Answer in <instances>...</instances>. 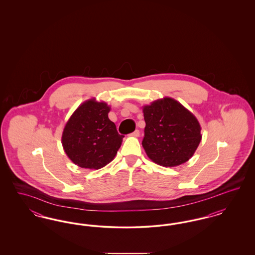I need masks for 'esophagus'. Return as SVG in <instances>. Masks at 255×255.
<instances>
[{
    "label": "esophagus",
    "instance_id": "esophagus-1",
    "mask_svg": "<svg viewBox=\"0 0 255 255\" xmlns=\"http://www.w3.org/2000/svg\"><path fill=\"white\" fill-rule=\"evenodd\" d=\"M131 135H132V136H134V137L139 136V131H138V130H135L133 133H131Z\"/></svg>",
    "mask_w": 255,
    "mask_h": 255
}]
</instances>
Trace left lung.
<instances>
[{
	"instance_id": "1",
	"label": "left lung",
	"mask_w": 255,
	"mask_h": 255,
	"mask_svg": "<svg viewBox=\"0 0 255 255\" xmlns=\"http://www.w3.org/2000/svg\"><path fill=\"white\" fill-rule=\"evenodd\" d=\"M146 126L142 146L151 160L164 167L186 162L202 140L194 115L171 97L142 107Z\"/></svg>"
}]
</instances>
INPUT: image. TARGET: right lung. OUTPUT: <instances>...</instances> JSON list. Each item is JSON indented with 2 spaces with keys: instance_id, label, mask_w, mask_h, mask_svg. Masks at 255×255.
Returning <instances> with one entry per match:
<instances>
[{
  "instance_id": "1",
  "label": "right lung",
  "mask_w": 255,
  "mask_h": 255,
  "mask_svg": "<svg viewBox=\"0 0 255 255\" xmlns=\"http://www.w3.org/2000/svg\"><path fill=\"white\" fill-rule=\"evenodd\" d=\"M111 107L96 98L86 100L66 123L62 133L65 153L74 164L86 169H100L118 153L124 137L108 118Z\"/></svg>"
}]
</instances>
